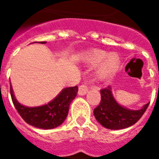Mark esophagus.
I'll list each match as a JSON object with an SVG mask.
<instances>
[{
  "label": "esophagus",
  "mask_w": 159,
  "mask_h": 159,
  "mask_svg": "<svg viewBox=\"0 0 159 159\" xmlns=\"http://www.w3.org/2000/svg\"><path fill=\"white\" fill-rule=\"evenodd\" d=\"M88 90H89V87L87 86L86 84H83L78 89V94L79 95H85L88 93Z\"/></svg>",
  "instance_id": "1"
}]
</instances>
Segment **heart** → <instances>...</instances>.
Segmentation results:
<instances>
[{"mask_svg": "<svg viewBox=\"0 0 159 159\" xmlns=\"http://www.w3.org/2000/svg\"><path fill=\"white\" fill-rule=\"evenodd\" d=\"M83 60L87 65L97 66L95 76L100 81H106L116 75L121 64V58L117 52H112L107 54L102 49H91L85 53Z\"/></svg>", "mask_w": 159, "mask_h": 159, "instance_id": "1", "label": "heart"}]
</instances>
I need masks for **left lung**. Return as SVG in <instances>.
<instances>
[{"label":"left lung","mask_w":159,"mask_h":159,"mask_svg":"<svg viewBox=\"0 0 159 159\" xmlns=\"http://www.w3.org/2000/svg\"><path fill=\"white\" fill-rule=\"evenodd\" d=\"M111 90V86L100 90L101 100L93 110L94 117L102 126L109 129H123L132 126L142 117L149 103L139 110H130L117 103Z\"/></svg>","instance_id":"left-lung-1"}]
</instances>
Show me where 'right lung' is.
<instances>
[{
    "instance_id": "1",
    "label": "right lung",
    "mask_w": 159,
    "mask_h": 159,
    "mask_svg": "<svg viewBox=\"0 0 159 159\" xmlns=\"http://www.w3.org/2000/svg\"><path fill=\"white\" fill-rule=\"evenodd\" d=\"M38 43L45 44L46 42ZM77 91V86L66 88L48 104L40 107H29L23 106L16 100L10 83L12 103L19 115L28 124L43 129H54L64 123L68 115L70 104L76 98Z\"/></svg>"
}]
</instances>
